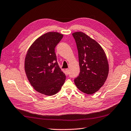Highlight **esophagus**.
<instances>
[{
  "label": "esophagus",
  "mask_w": 131,
  "mask_h": 131,
  "mask_svg": "<svg viewBox=\"0 0 131 131\" xmlns=\"http://www.w3.org/2000/svg\"><path fill=\"white\" fill-rule=\"evenodd\" d=\"M65 71H66V73L67 75H68V74H69V70L68 69H66L65 70Z\"/></svg>",
  "instance_id": "esophagus-1"
}]
</instances>
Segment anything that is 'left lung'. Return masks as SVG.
Segmentation results:
<instances>
[{
  "label": "left lung",
  "instance_id": "1",
  "mask_svg": "<svg viewBox=\"0 0 131 131\" xmlns=\"http://www.w3.org/2000/svg\"><path fill=\"white\" fill-rule=\"evenodd\" d=\"M79 59L80 73L74 80L82 92L92 94L104 85L109 73V63L100 45L84 33H72Z\"/></svg>",
  "mask_w": 131,
  "mask_h": 131
}]
</instances>
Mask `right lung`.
<instances>
[{"label":"right lung","mask_w":131,"mask_h":131,"mask_svg":"<svg viewBox=\"0 0 131 131\" xmlns=\"http://www.w3.org/2000/svg\"><path fill=\"white\" fill-rule=\"evenodd\" d=\"M63 37L56 32L45 33L29 48L25 60L26 76L32 86L46 95H54L65 83L66 76L58 65L55 48Z\"/></svg>","instance_id":"1"}]
</instances>
